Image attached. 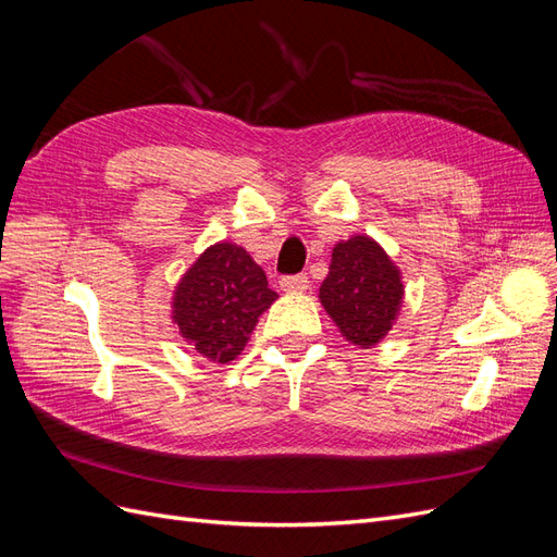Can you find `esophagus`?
<instances>
[{
    "mask_svg": "<svg viewBox=\"0 0 557 557\" xmlns=\"http://www.w3.org/2000/svg\"><path fill=\"white\" fill-rule=\"evenodd\" d=\"M281 288H283L285 293L301 295V293L309 290V278H307L305 274H299V276H283V278H281Z\"/></svg>",
    "mask_w": 557,
    "mask_h": 557,
    "instance_id": "esophagus-1",
    "label": "esophagus"
}]
</instances>
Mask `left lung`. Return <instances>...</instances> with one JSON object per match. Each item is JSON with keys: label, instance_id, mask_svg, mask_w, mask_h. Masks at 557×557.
Masks as SVG:
<instances>
[{"label": "left lung", "instance_id": "8db88e82", "mask_svg": "<svg viewBox=\"0 0 557 557\" xmlns=\"http://www.w3.org/2000/svg\"><path fill=\"white\" fill-rule=\"evenodd\" d=\"M318 299L348 344L374 348L399 318L401 272L379 242L352 234L334 244Z\"/></svg>", "mask_w": 557, "mask_h": 557}]
</instances>
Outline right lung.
<instances>
[{"instance_id": "1", "label": "right lung", "mask_w": 557, "mask_h": 557, "mask_svg": "<svg viewBox=\"0 0 557 557\" xmlns=\"http://www.w3.org/2000/svg\"><path fill=\"white\" fill-rule=\"evenodd\" d=\"M276 299L246 248L218 242L176 283L172 320L185 344L209 362L230 364L242 356L258 318Z\"/></svg>"}]
</instances>
